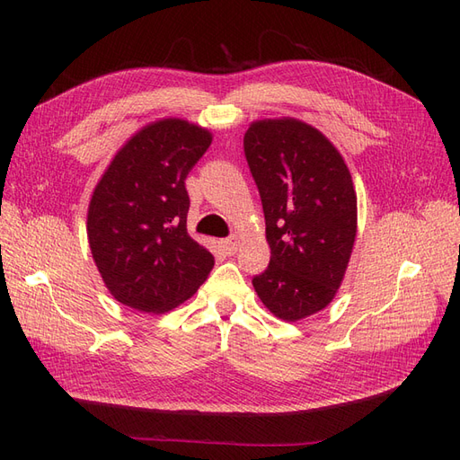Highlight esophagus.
<instances>
[{
  "mask_svg": "<svg viewBox=\"0 0 460 460\" xmlns=\"http://www.w3.org/2000/svg\"><path fill=\"white\" fill-rule=\"evenodd\" d=\"M220 243H222V247H225L226 255H234L235 252H238V245H240V242H238V238H235V235H230V238L222 240Z\"/></svg>",
  "mask_w": 460,
  "mask_h": 460,
  "instance_id": "obj_1",
  "label": "esophagus"
}]
</instances>
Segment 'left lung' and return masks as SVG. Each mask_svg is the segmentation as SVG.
<instances>
[{"label": "left lung", "instance_id": "obj_1", "mask_svg": "<svg viewBox=\"0 0 460 460\" xmlns=\"http://www.w3.org/2000/svg\"><path fill=\"white\" fill-rule=\"evenodd\" d=\"M267 222L270 262L253 278L274 316L296 323L336 296L357 235L349 169L328 137L297 119H264L243 136Z\"/></svg>", "mask_w": 460, "mask_h": 460}]
</instances>
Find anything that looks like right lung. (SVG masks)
<instances>
[{
	"label": "right lung",
	"mask_w": 460,
	"mask_h": 460,
	"mask_svg": "<svg viewBox=\"0 0 460 460\" xmlns=\"http://www.w3.org/2000/svg\"><path fill=\"white\" fill-rule=\"evenodd\" d=\"M211 142V132L188 120H157L119 149L97 182L88 242L107 289L122 305L166 313L213 270L215 257L186 228V178Z\"/></svg>",
	"instance_id": "add662e5"
}]
</instances>
